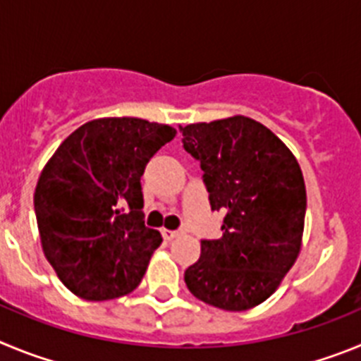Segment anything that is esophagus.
<instances>
[{"mask_svg": "<svg viewBox=\"0 0 361 361\" xmlns=\"http://www.w3.org/2000/svg\"><path fill=\"white\" fill-rule=\"evenodd\" d=\"M161 233L164 240H173V238H177L180 235V231H171V229H161Z\"/></svg>", "mask_w": 361, "mask_h": 361, "instance_id": "obj_1", "label": "esophagus"}]
</instances>
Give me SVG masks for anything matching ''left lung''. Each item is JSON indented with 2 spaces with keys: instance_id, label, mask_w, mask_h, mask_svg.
Masks as SVG:
<instances>
[{
  "instance_id": "8db88e82",
  "label": "left lung",
  "mask_w": 361,
  "mask_h": 361,
  "mask_svg": "<svg viewBox=\"0 0 361 361\" xmlns=\"http://www.w3.org/2000/svg\"><path fill=\"white\" fill-rule=\"evenodd\" d=\"M184 149L200 162L222 237L200 240L184 273L191 295L224 311L262 304L295 264L304 233L305 184L289 148L244 116L188 124Z\"/></svg>"
}]
</instances>
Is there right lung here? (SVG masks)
<instances>
[{"label": "right lung", "mask_w": 361, "mask_h": 361, "mask_svg": "<svg viewBox=\"0 0 361 361\" xmlns=\"http://www.w3.org/2000/svg\"><path fill=\"white\" fill-rule=\"evenodd\" d=\"M175 133L137 117L95 119L47 162L34 193L37 229L44 257L73 295L101 302L141 283L162 242L145 224L141 177Z\"/></svg>", "instance_id": "obj_1"}]
</instances>
